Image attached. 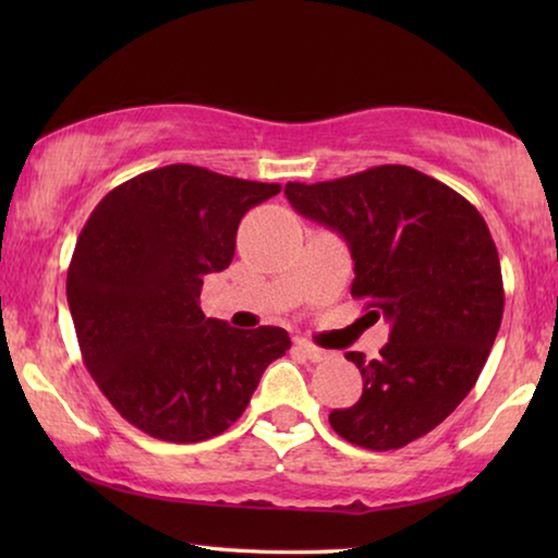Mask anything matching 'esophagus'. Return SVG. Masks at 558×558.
<instances>
[{"mask_svg":"<svg viewBox=\"0 0 558 558\" xmlns=\"http://www.w3.org/2000/svg\"><path fill=\"white\" fill-rule=\"evenodd\" d=\"M295 349H298V352H300L302 356L310 359V362H323V359L329 356V354L325 352V349L310 344L307 339H295Z\"/></svg>","mask_w":558,"mask_h":558,"instance_id":"34e87169","label":"esophagus"}]
</instances>
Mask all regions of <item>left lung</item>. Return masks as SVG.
<instances>
[{
  "label": "left lung",
  "mask_w": 558,
  "mask_h": 558,
  "mask_svg": "<svg viewBox=\"0 0 558 558\" xmlns=\"http://www.w3.org/2000/svg\"><path fill=\"white\" fill-rule=\"evenodd\" d=\"M286 196L342 235L354 260L352 295L391 323L379 356L344 354L364 391L329 413V426L366 450L409 446L458 409L495 344L505 288L487 223L456 189L405 165L288 182Z\"/></svg>",
  "instance_id": "left-lung-1"
}]
</instances>
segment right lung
<instances>
[{"label": "right lung", "instance_id": "add662e5", "mask_svg": "<svg viewBox=\"0 0 558 558\" xmlns=\"http://www.w3.org/2000/svg\"><path fill=\"white\" fill-rule=\"evenodd\" d=\"M278 192L169 165L122 182L88 216L65 295L83 364L130 426L167 442L219 436L290 349L286 329H235L199 307L204 278L231 266L243 214Z\"/></svg>", "mask_w": 558, "mask_h": 558}]
</instances>
